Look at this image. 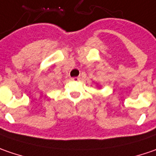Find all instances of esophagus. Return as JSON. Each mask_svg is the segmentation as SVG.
Listing matches in <instances>:
<instances>
[{"instance_id": "34e87169", "label": "esophagus", "mask_w": 156, "mask_h": 156, "mask_svg": "<svg viewBox=\"0 0 156 156\" xmlns=\"http://www.w3.org/2000/svg\"><path fill=\"white\" fill-rule=\"evenodd\" d=\"M80 79L79 77H74V78H71V80H73V81H78Z\"/></svg>"}]
</instances>
